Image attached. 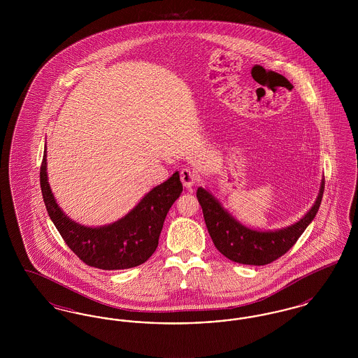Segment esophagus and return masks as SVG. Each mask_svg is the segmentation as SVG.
Segmentation results:
<instances>
[{"label":"esophagus","mask_w":358,"mask_h":358,"mask_svg":"<svg viewBox=\"0 0 358 358\" xmlns=\"http://www.w3.org/2000/svg\"><path fill=\"white\" fill-rule=\"evenodd\" d=\"M180 174H181V181H182L184 187H187V189L193 187V185L196 184V181H197V174L192 171V169L184 168V169H181Z\"/></svg>","instance_id":"obj_1"}]
</instances>
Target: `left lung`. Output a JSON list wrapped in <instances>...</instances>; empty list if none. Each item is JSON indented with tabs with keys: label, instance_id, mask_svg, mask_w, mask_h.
<instances>
[{
	"label": "left lung",
	"instance_id": "obj_1",
	"mask_svg": "<svg viewBox=\"0 0 358 358\" xmlns=\"http://www.w3.org/2000/svg\"><path fill=\"white\" fill-rule=\"evenodd\" d=\"M324 178L320 193L306 215L289 227L275 231H259L235 219L222 203L204 187L197 189L205 224L215 247L232 262L250 266H264L285 255L314 220L324 196Z\"/></svg>",
	"mask_w": 358,
	"mask_h": 358
}]
</instances>
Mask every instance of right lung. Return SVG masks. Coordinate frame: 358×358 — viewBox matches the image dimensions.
<instances>
[{"label":"right lung","mask_w":358,"mask_h":358,"mask_svg":"<svg viewBox=\"0 0 358 358\" xmlns=\"http://www.w3.org/2000/svg\"><path fill=\"white\" fill-rule=\"evenodd\" d=\"M44 204L66 244L85 264L101 270H126L145 263L158 245L165 217L180 197V173L148 192L138 204L120 220L87 227L73 222L62 210L52 193L47 173V145L40 169Z\"/></svg>","instance_id":"obj_1"}]
</instances>
